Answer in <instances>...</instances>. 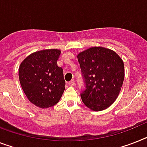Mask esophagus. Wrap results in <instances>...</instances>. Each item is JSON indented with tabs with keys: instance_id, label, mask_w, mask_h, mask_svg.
I'll return each mask as SVG.
<instances>
[{
	"instance_id": "1",
	"label": "esophagus",
	"mask_w": 147,
	"mask_h": 147,
	"mask_svg": "<svg viewBox=\"0 0 147 147\" xmlns=\"http://www.w3.org/2000/svg\"><path fill=\"white\" fill-rule=\"evenodd\" d=\"M69 85H70V86L75 85V80L72 79V80H71L70 82H69Z\"/></svg>"
}]
</instances>
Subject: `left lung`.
<instances>
[{"instance_id":"obj_1","label":"left lung","mask_w":147,"mask_h":147,"mask_svg":"<svg viewBox=\"0 0 147 147\" xmlns=\"http://www.w3.org/2000/svg\"><path fill=\"white\" fill-rule=\"evenodd\" d=\"M84 80V104L94 111L106 109L118 97L125 77L124 63L109 49L94 47L78 55Z\"/></svg>"}]
</instances>
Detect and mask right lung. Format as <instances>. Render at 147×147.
Instances as JSON below:
<instances>
[{"label":"right lung","instance_id":"add662e5","mask_svg":"<svg viewBox=\"0 0 147 147\" xmlns=\"http://www.w3.org/2000/svg\"><path fill=\"white\" fill-rule=\"evenodd\" d=\"M61 51L44 50L32 53L24 59L19 78L28 100L40 108L56 105L65 90L63 70L57 65Z\"/></svg>","mask_w":147,"mask_h":147}]
</instances>
